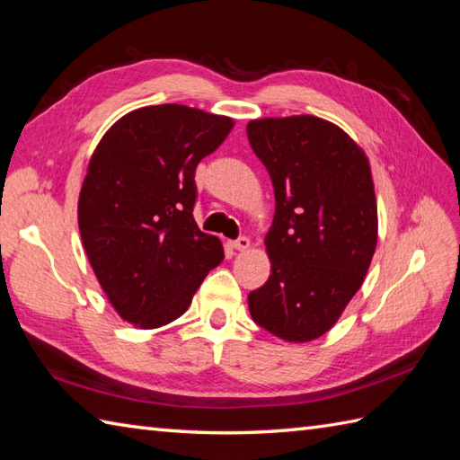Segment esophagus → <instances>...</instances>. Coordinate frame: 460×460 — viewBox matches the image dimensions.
I'll list each match as a JSON object with an SVG mask.
<instances>
[{"label": "esophagus", "mask_w": 460, "mask_h": 460, "mask_svg": "<svg viewBox=\"0 0 460 460\" xmlns=\"http://www.w3.org/2000/svg\"><path fill=\"white\" fill-rule=\"evenodd\" d=\"M233 247H235L237 251H247L251 247V239L245 237V235H241V237L233 241Z\"/></svg>", "instance_id": "esophagus-1"}]
</instances>
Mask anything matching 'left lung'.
I'll return each instance as SVG.
<instances>
[{
  "label": "left lung",
  "instance_id": "obj_1",
  "mask_svg": "<svg viewBox=\"0 0 460 460\" xmlns=\"http://www.w3.org/2000/svg\"><path fill=\"white\" fill-rule=\"evenodd\" d=\"M247 136L277 199L265 239L270 277L249 295L251 316L282 340L310 341L336 324L374 257L369 164L344 130L316 116L252 120Z\"/></svg>",
  "mask_w": 460,
  "mask_h": 460
}]
</instances>
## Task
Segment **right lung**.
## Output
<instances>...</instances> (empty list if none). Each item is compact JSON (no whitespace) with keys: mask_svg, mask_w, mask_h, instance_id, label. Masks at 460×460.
Instances as JSON below:
<instances>
[{"mask_svg":"<svg viewBox=\"0 0 460 460\" xmlns=\"http://www.w3.org/2000/svg\"><path fill=\"white\" fill-rule=\"evenodd\" d=\"M231 128L227 116L158 104L122 116L96 146L79 229L111 305L134 326L180 318L225 257L221 241L193 219L195 168Z\"/></svg>","mask_w":460,"mask_h":460,"instance_id":"add662e5","label":"right lung"}]
</instances>
